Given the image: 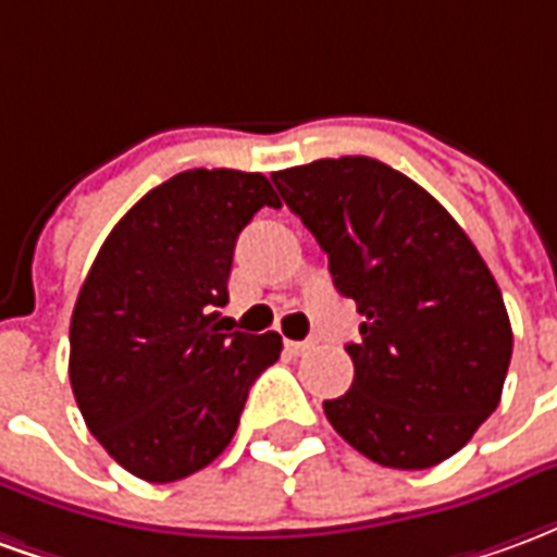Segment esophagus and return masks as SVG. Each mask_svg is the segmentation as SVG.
<instances>
[{
  "label": "esophagus",
  "instance_id": "34e87169",
  "mask_svg": "<svg viewBox=\"0 0 557 557\" xmlns=\"http://www.w3.org/2000/svg\"><path fill=\"white\" fill-rule=\"evenodd\" d=\"M307 349H313V339H301V343L286 339V351H289V355H304Z\"/></svg>",
  "mask_w": 557,
  "mask_h": 557
}]
</instances>
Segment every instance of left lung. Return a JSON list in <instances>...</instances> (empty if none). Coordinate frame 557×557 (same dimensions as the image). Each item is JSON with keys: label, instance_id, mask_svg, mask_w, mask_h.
<instances>
[{"label": "left lung", "instance_id": "left-lung-1", "mask_svg": "<svg viewBox=\"0 0 557 557\" xmlns=\"http://www.w3.org/2000/svg\"><path fill=\"white\" fill-rule=\"evenodd\" d=\"M358 304L355 382L325 399L331 426L379 466L444 462L502 403L513 331L492 271L438 199L373 158L271 175Z\"/></svg>", "mask_w": 557, "mask_h": 557}]
</instances>
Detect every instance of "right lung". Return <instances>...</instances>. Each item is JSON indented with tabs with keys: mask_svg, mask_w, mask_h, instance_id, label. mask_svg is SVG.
Segmentation results:
<instances>
[{
	"mask_svg": "<svg viewBox=\"0 0 557 557\" xmlns=\"http://www.w3.org/2000/svg\"><path fill=\"white\" fill-rule=\"evenodd\" d=\"M280 208L262 172L187 170L148 190L95 256L71 315V387L119 466L172 483L214 462L250 385L280 358L274 331L223 327L238 232Z\"/></svg>",
	"mask_w": 557,
	"mask_h": 557,
	"instance_id": "1",
	"label": "right lung"
}]
</instances>
